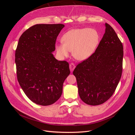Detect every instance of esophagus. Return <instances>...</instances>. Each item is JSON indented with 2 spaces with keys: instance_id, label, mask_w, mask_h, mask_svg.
Returning a JSON list of instances; mask_svg holds the SVG:
<instances>
[{
  "instance_id": "1",
  "label": "esophagus",
  "mask_w": 135,
  "mask_h": 135,
  "mask_svg": "<svg viewBox=\"0 0 135 135\" xmlns=\"http://www.w3.org/2000/svg\"><path fill=\"white\" fill-rule=\"evenodd\" d=\"M69 67H70V71H73V70H74V69H75V66L74 64H73V63H70V65H69Z\"/></svg>"
}]
</instances>
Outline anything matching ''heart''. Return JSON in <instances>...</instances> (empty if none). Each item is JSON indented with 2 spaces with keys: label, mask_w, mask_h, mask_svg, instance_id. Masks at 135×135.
<instances>
[{
  "label": "heart",
  "mask_w": 135,
  "mask_h": 135,
  "mask_svg": "<svg viewBox=\"0 0 135 135\" xmlns=\"http://www.w3.org/2000/svg\"><path fill=\"white\" fill-rule=\"evenodd\" d=\"M62 41L56 46L57 54L61 58L68 57L73 51L74 57L78 60L88 58L95 50L99 41V35L89 28L73 29L62 36Z\"/></svg>",
  "instance_id": "1"
}]
</instances>
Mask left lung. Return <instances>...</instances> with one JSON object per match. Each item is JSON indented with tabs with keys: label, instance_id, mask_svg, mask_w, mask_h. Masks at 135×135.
<instances>
[{
	"label": "left lung",
	"instance_id": "obj_1",
	"mask_svg": "<svg viewBox=\"0 0 135 135\" xmlns=\"http://www.w3.org/2000/svg\"><path fill=\"white\" fill-rule=\"evenodd\" d=\"M105 26L95 52L73 71L81 100L90 105H101L111 97L123 69V45L112 27L107 23Z\"/></svg>",
	"mask_w": 135,
	"mask_h": 135
}]
</instances>
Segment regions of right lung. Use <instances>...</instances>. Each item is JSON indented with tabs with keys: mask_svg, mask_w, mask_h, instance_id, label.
<instances>
[{
	"mask_svg": "<svg viewBox=\"0 0 135 135\" xmlns=\"http://www.w3.org/2000/svg\"><path fill=\"white\" fill-rule=\"evenodd\" d=\"M63 24H36L20 36L15 53L18 83L27 97L42 106L54 104L62 95L70 74L69 63L52 54Z\"/></svg>",
	"mask_w": 135,
	"mask_h": 135,
	"instance_id": "1",
	"label": "right lung"
}]
</instances>
